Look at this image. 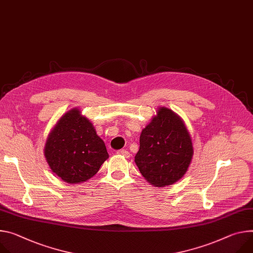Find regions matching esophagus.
Wrapping results in <instances>:
<instances>
[{"instance_id": "1", "label": "esophagus", "mask_w": 253, "mask_h": 253, "mask_svg": "<svg viewBox=\"0 0 253 253\" xmlns=\"http://www.w3.org/2000/svg\"><path fill=\"white\" fill-rule=\"evenodd\" d=\"M117 153H118V154H120V155H123V156H124V157H126V158L130 157V153H129V151H127L126 149L118 150V151H117Z\"/></svg>"}]
</instances>
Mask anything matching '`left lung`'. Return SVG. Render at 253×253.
<instances>
[{
    "label": "left lung",
    "instance_id": "obj_1",
    "mask_svg": "<svg viewBox=\"0 0 253 253\" xmlns=\"http://www.w3.org/2000/svg\"><path fill=\"white\" fill-rule=\"evenodd\" d=\"M135 164L154 187L170 186L188 170L194 154L190 133L179 116L159 107L140 134Z\"/></svg>",
    "mask_w": 253,
    "mask_h": 253
}]
</instances>
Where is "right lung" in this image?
<instances>
[{
    "label": "right lung",
    "instance_id": "right-lung-1",
    "mask_svg": "<svg viewBox=\"0 0 253 253\" xmlns=\"http://www.w3.org/2000/svg\"><path fill=\"white\" fill-rule=\"evenodd\" d=\"M44 155L51 170L67 183L94 176L109 157L93 124L76 108L66 112L53 127Z\"/></svg>",
    "mask_w": 253,
    "mask_h": 253
}]
</instances>
